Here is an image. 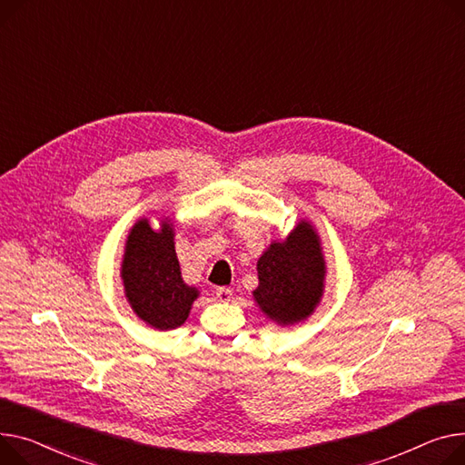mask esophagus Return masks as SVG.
Returning a JSON list of instances; mask_svg holds the SVG:
<instances>
[{
  "label": "esophagus",
  "mask_w": 465,
  "mask_h": 465,
  "mask_svg": "<svg viewBox=\"0 0 465 465\" xmlns=\"http://www.w3.org/2000/svg\"><path fill=\"white\" fill-rule=\"evenodd\" d=\"M232 295H233V292L230 288H216V292H214V297L219 302H228L232 299Z\"/></svg>",
  "instance_id": "obj_1"
}]
</instances>
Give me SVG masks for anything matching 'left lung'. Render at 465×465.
<instances>
[{"label": "left lung", "instance_id": "8db88e82", "mask_svg": "<svg viewBox=\"0 0 465 465\" xmlns=\"http://www.w3.org/2000/svg\"><path fill=\"white\" fill-rule=\"evenodd\" d=\"M323 276L320 237L311 224L301 223L284 242H272L260 258L254 299L271 320L282 325L297 323L314 312Z\"/></svg>", "mask_w": 465, "mask_h": 465}]
</instances>
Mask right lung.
Listing matches in <instances>:
<instances>
[{
    "label": "right lung",
    "instance_id": "1",
    "mask_svg": "<svg viewBox=\"0 0 465 465\" xmlns=\"http://www.w3.org/2000/svg\"><path fill=\"white\" fill-rule=\"evenodd\" d=\"M121 276L133 311L161 331L184 323L198 297V290L181 278L170 224H163L161 232H154L145 219L134 224L127 239Z\"/></svg>",
    "mask_w": 465,
    "mask_h": 465
}]
</instances>
